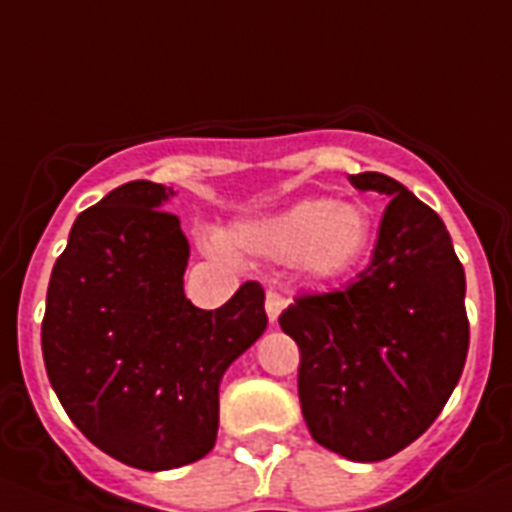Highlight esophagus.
Wrapping results in <instances>:
<instances>
[{"mask_svg":"<svg viewBox=\"0 0 512 512\" xmlns=\"http://www.w3.org/2000/svg\"><path fill=\"white\" fill-rule=\"evenodd\" d=\"M288 301L283 299L281 293L278 291H268V296H265V311H268V319L270 324L278 322V317H281V311L286 309Z\"/></svg>","mask_w":512,"mask_h":512,"instance_id":"34e87169","label":"esophagus"}]
</instances>
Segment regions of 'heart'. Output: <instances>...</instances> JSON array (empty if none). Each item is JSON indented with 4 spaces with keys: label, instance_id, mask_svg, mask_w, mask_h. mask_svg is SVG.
Here are the masks:
<instances>
[{
    "label": "heart",
    "instance_id": "1",
    "mask_svg": "<svg viewBox=\"0 0 512 512\" xmlns=\"http://www.w3.org/2000/svg\"><path fill=\"white\" fill-rule=\"evenodd\" d=\"M234 250L296 262L311 283H330L361 265L371 244L366 208L335 198H304L278 213L244 221L229 231Z\"/></svg>",
    "mask_w": 512,
    "mask_h": 512
}]
</instances>
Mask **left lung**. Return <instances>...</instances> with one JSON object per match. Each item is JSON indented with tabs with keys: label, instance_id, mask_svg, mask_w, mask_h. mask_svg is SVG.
Masks as SVG:
<instances>
[{
	"label": "left lung",
	"instance_id": "1",
	"mask_svg": "<svg viewBox=\"0 0 512 512\" xmlns=\"http://www.w3.org/2000/svg\"><path fill=\"white\" fill-rule=\"evenodd\" d=\"M348 180L391 198L371 265L345 291L296 299L278 322L301 350L311 438L371 464L417 441L459 384L469 350L466 278L441 216L402 182L381 172Z\"/></svg>",
	"mask_w": 512,
	"mask_h": 512
}]
</instances>
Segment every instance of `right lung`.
<instances>
[{
	"mask_svg": "<svg viewBox=\"0 0 512 512\" xmlns=\"http://www.w3.org/2000/svg\"><path fill=\"white\" fill-rule=\"evenodd\" d=\"M175 195L133 180L79 213L53 265L41 327L48 381L71 422L113 459L167 471L219 433V386L268 327L260 283L206 311L182 291L190 244Z\"/></svg>",
	"mask_w": 512,
	"mask_h": 512,
	"instance_id": "right-lung-1",
	"label": "right lung"
}]
</instances>
